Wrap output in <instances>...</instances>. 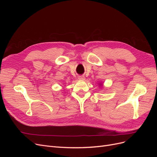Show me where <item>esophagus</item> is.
I'll return each mask as SVG.
<instances>
[{
  "label": "esophagus",
  "instance_id": "obj_1",
  "mask_svg": "<svg viewBox=\"0 0 157 157\" xmlns=\"http://www.w3.org/2000/svg\"><path fill=\"white\" fill-rule=\"evenodd\" d=\"M78 79L80 80H85V77H84V76H79Z\"/></svg>",
  "mask_w": 157,
  "mask_h": 157
}]
</instances>
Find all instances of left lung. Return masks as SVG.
Masks as SVG:
<instances>
[{"label":"left lung","instance_id":"left-lung-1","mask_svg":"<svg viewBox=\"0 0 157 157\" xmlns=\"http://www.w3.org/2000/svg\"><path fill=\"white\" fill-rule=\"evenodd\" d=\"M99 86H100V87H102L103 86V84L102 83H99Z\"/></svg>","mask_w":157,"mask_h":157}]
</instances>
